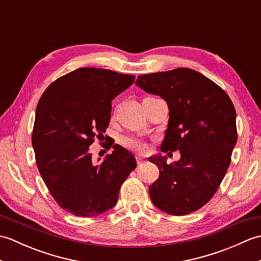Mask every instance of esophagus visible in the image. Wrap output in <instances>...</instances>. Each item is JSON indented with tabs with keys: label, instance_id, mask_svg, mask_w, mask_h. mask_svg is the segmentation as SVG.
<instances>
[{
	"label": "esophagus",
	"instance_id": "34e87169",
	"mask_svg": "<svg viewBox=\"0 0 261 261\" xmlns=\"http://www.w3.org/2000/svg\"><path fill=\"white\" fill-rule=\"evenodd\" d=\"M142 162H143V157L141 156V154H138V156H137V163H138V165L141 164Z\"/></svg>",
	"mask_w": 261,
	"mask_h": 261
}]
</instances>
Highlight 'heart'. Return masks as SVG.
Wrapping results in <instances>:
<instances>
[{
	"instance_id": "heart-1",
	"label": "heart",
	"mask_w": 261,
	"mask_h": 261,
	"mask_svg": "<svg viewBox=\"0 0 261 261\" xmlns=\"http://www.w3.org/2000/svg\"><path fill=\"white\" fill-rule=\"evenodd\" d=\"M124 143L127 146L130 147L132 149H136V150H145L146 149V145L145 142H143L140 138L138 137H129L126 138V139L124 140Z\"/></svg>"
}]
</instances>
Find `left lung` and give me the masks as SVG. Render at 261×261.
I'll use <instances>...</instances> for the list:
<instances>
[{
	"instance_id": "8db88e82",
	"label": "left lung",
	"mask_w": 261,
	"mask_h": 261,
	"mask_svg": "<svg viewBox=\"0 0 261 261\" xmlns=\"http://www.w3.org/2000/svg\"><path fill=\"white\" fill-rule=\"evenodd\" d=\"M136 84L167 102L160 150L180 152L170 165L162 154L149 158L159 168V178L149 186L151 201L171 215L195 212L218 191L231 163L238 139L233 103L219 85L190 68L140 75Z\"/></svg>"
}]
</instances>
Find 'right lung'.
<instances>
[{
    "label": "right lung",
    "instance_id": "1",
    "mask_svg": "<svg viewBox=\"0 0 261 261\" xmlns=\"http://www.w3.org/2000/svg\"><path fill=\"white\" fill-rule=\"evenodd\" d=\"M135 79L79 68L55 81L39 99L32 132L37 166L55 201L71 214L91 218L112 208L122 182L137 167L134 154L119 145L99 163L90 152L94 138L109 126L111 102Z\"/></svg>",
    "mask_w": 261,
    "mask_h": 261
}]
</instances>
